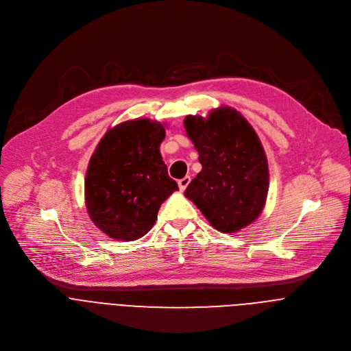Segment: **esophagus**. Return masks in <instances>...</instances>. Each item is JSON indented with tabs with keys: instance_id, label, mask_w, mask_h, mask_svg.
<instances>
[{
	"instance_id": "34e87169",
	"label": "esophagus",
	"mask_w": 351,
	"mask_h": 351,
	"mask_svg": "<svg viewBox=\"0 0 351 351\" xmlns=\"http://www.w3.org/2000/svg\"><path fill=\"white\" fill-rule=\"evenodd\" d=\"M190 176H184V178H182V179H179L178 180V184H179V189L183 191L187 186H189V183H190Z\"/></svg>"
}]
</instances>
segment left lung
<instances>
[{
  "label": "left lung",
  "instance_id": "left-lung-1",
  "mask_svg": "<svg viewBox=\"0 0 351 351\" xmlns=\"http://www.w3.org/2000/svg\"><path fill=\"white\" fill-rule=\"evenodd\" d=\"M187 136L203 165L184 190L219 232L233 233L263 211L269 172L264 148L250 123L232 108H218L208 119L187 117Z\"/></svg>",
  "mask_w": 351,
  "mask_h": 351
}]
</instances>
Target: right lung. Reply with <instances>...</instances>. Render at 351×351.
Listing matches in <instances>:
<instances>
[{
    "label": "right lung",
    "mask_w": 351,
    "mask_h": 351,
    "mask_svg": "<svg viewBox=\"0 0 351 351\" xmlns=\"http://www.w3.org/2000/svg\"><path fill=\"white\" fill-rule=\"evenodd\" d=\"M164 137L161 123L134 119L108 130L97 145L86 173V207L110 237L130 241L144 236L178 190L161 158Z\"/></svg>",
    "instance_id": "1"
}]
</instances>
